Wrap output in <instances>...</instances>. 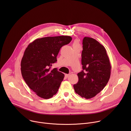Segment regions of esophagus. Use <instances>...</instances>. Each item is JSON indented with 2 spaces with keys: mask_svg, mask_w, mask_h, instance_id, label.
Listing matches in <instances>:
<instances>
[{
  "mask_svg": "<svg viewBox=\"0 0 131 131\" xmlns=\"http://www.w3.org/2000/svg\"><path fill=\"white\" fill-rule=\"evenodd\" d=\"M69 75V74H65V76L66 78H67Z\"/></svg>",
  "mask_w": 131,
  "mask_h": 131,
  "instance_id": "1",
  "label": "esophagus"
}]
</instances>
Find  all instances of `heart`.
<instances>
[{"mask_svg": "<svg viewBox=\"0 0 131 131\" xmlns=\"http://www.w3.org/2000/svg\"><path fill=\"white\" fill-rule=\"evenodd\" d=\"M72 46H73V47H77V46H80V44H79V42L78 40H77V39L74 40V41H73V42Z\"/></svg>", "mask_w": 131, "mask_h": 131, "instance_id": "heart-1", "label": "heart"}]
</instances>
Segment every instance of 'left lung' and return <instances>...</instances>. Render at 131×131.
I'll use <instances>...</instances> for the list:
<instances>
[{"mask_svg":"<svg viewBox=\"0 0 131 131\" xmlns=\"http://www.w3.org/2000/svg\"><path fill=\"white\" fill-rule=\"evenodd\" d=\"M81 64L83 70L73 85L75 92L82 97L95 96L107 84L111 66L105 47L95 39L85 37L83 39Z\"/></svg>","mask_w":131,"mask_h":131,"instance_id":"1","label":"left lung"}]
</instances>
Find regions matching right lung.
<instances>
[{
	"label": "right lung",
	"instance_id": "obj_1",
	"mask_svg": "<svg viewBox=\"0 0 131 131\" xmlns=\"http://www.w3.org/2000/svg\"><path fill=\"white\" fill-rule=\"evenodd\" d=\"M72 40L70 36L47 37L28 45L21 63L22 77L38 96L49 99L57 94L64 74L57 68H50L57 62L60 49Z\"/></svg>",
	"mask_w": 131,
	"mask_h": 131
}]
</instances>
